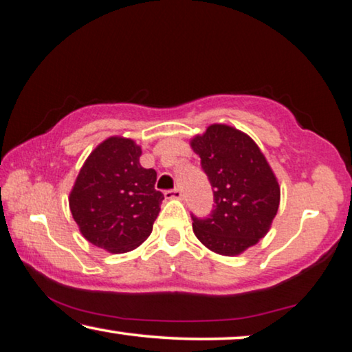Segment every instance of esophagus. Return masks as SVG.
<instances>
[{
    "label": "esophagus",
    "instance_id": "obj_1",
    "mask_svg": "<svg viewBox=\"0 0 352 352\" xmlns=\"http://www.w3.org/2000/svg\"><path fill=\"white\" fill-rule=\"evenodd\" d=\"M165 198L168 200H181L182 192L179 188H173V190H165Z\"/></svg>",
    "mask_w": 352,
    "mask_h": 352
}]
</instances>
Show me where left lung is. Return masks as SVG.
<instances>
[{
	"mask_svg": "<svg viewBox=\"0 0 352 352\" xmlns=\"http://www.w3.org/2000/svg\"><path fill=\"white\" fill-rule=\"evenodd\" d=\"M214 192L210 217L192 216L193 233L210 251L239 256L267 235L276 216L281 188L261 147L226 124H212L190 140Z\"/></svg>",
	"mask_w": 352,
	"mask_h": 352,
	"instance_id": "left-lung-1",
	"label": "left lung"
}]
</instances>
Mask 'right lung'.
Listing matches in <instances>:
<instances>
[{
	"label": "right lung",
	"instance_id": "add662e5",
	"mask_svg": "<svg viewBox=\"0 0 352 352\" xmlns=\"http://www.w3.org/2000/svg\"><path fill=\"white\" fill-rule=\"evenodd\" d=\"M133 140L111 136L90 152L69 192V210L82 236L113 254L133 251L151 235L164 193L157 173L140 164Z\"/></svg>",
	"mask_w": 352,
	"mask_h": 352
}]
</instances>
